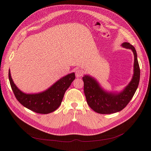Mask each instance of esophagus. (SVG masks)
Returning <instances> with one entry per match:
<instances>
[{"instance_id": "1", "label": "esophagus", "mask_w": 151, "mask_h": 151, "mask_svg": "<svg viewBox=\"0 0 151 151\" xmlns=\"http://www.w3.org/2000/svg\"><path fill=\"white\" fill-rule=\"evenodd\" d=\"M83 74V71L81 69H78L76 71V76L77 78H78V77H81Z\"/></svg>"}]
</instances>
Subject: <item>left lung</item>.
Instances as JSON below:
<instances>
[{"instance_id": "left-lung-1", "label": "left lung", "mask_w": 151, "mask_h": 151, "mask_svg": "<svg viewBox=\"0 0 151 151\" xmlns=\"http://www.w3.org/2000/svg\"><path fill=\"white\" fill-rule=\"evenodd\" d=\"M122 46L130 49L134 56V74L132 78L125 89L120 93L107 92L101 88L96 80L89 75L83 76V90L87 104L93 111L100 114H112L122 111L131 101L138 88L140 69L134 47L128 42Z\"/></svg>"}]
</instances>
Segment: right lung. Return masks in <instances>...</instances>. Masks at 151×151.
<instances>
[{"instance_id": "1", "label": "right lung", "mask_w": 151, "mask_h": 151, "mask_svg": "<svg viewBox=\"0 0 151 151\" xmlns=\"http://www.w3.org/2000/svg\"><path fill=\"white\" fill-rule=\"evenodd\" d=\"M9 80L14 94L23 106L40 114H48L60 106L65 92L75 79V73L62 77L50 88L36 94L24 93L14 83L9 70Z\"/></svg>"}]
</instances>
